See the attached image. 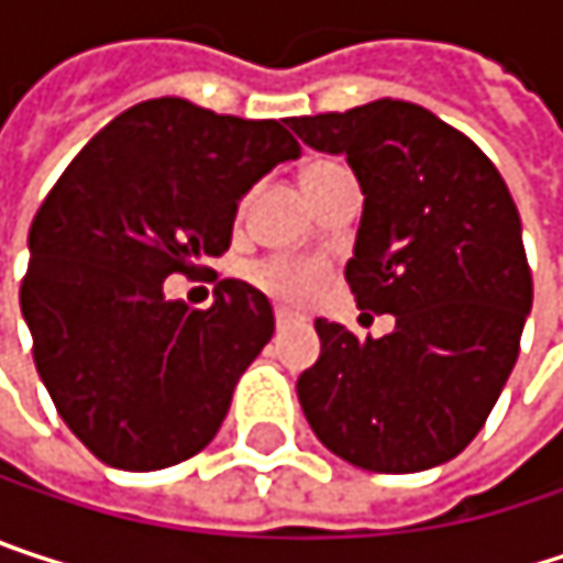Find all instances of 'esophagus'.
Returning a JSON list of instances; mask_svg holds the SVG:
<instances>
[{
	"label": "esophagus",
	"instance_id": "obj_1",
	"mask_svg": "<svg viewBox=\"0 0 563 563\" xmlns=\"http://www.w3.org/2000/svg\"><path fill=\"white\" fill-rule=\"evenodd\" d=\"M274 316H277V325H289V322H292V312H289V309H283V306H277V309H274Z\"/></svg>",
	"mask_w": 563,
	"mask_h": 563
}]
</instances>
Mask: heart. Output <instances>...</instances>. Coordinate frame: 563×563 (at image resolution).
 Returning a JSON list of instances; mask_svg holds the SVG:
<instances>
[{
  "label": "heart",
  "instance_id": "heart-1",
  "mask_svg": "<svg viewBox=\"0 0 563 563\" xmlns=\"http://www.w3.org/2000/svg\"><path fill=\"white\" fill-rule=\"evenodd\" d=\"M319 169H332V163H316V166L306 169V175ZM251 277L264 292L277 296L283 302H309L322 289V280H325V274H322V267L316 261H286V257L257 264L251 271Z\"/></svg>",
  "mask_w": 563,
  "mask_h": 563
}]
</instances>
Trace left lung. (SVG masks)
I'll return each mask as SVG.
<instances>
[{
    "label": "left lung",
    "mask_w": 563,
    "mask_h": 563,
    "mask_svg": "<svg viewBox=\"0 0 563 563\" xmlns=\"http://www.w3.org/2000/svg\"><path fill=\"white\" fill-rule=\"evenodd\" d=\"M289 126L355 172L365 205L345 280L358 309L394 316L382 339L316 319L302 413L352 466L433 470L483 430L518 358L531 312L518 208L486 153L417 103L385 97Z\"/></svg>",
    "instance_id": "left-lung-1"
}]
</instances>
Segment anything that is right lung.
Masks as SVG:
<instances>
[{
	"instance_id": "add662e5",
	"label": "right lung",
	"mask_w": 563,
	"mask_h": 563,
	"mask_svg": "<svg viewBox=\"0 0 563 563\" xmlns=\"http://www.w3.org/2000/svg\"><path fill=\"white\" fill-rule=\"evenodd\" d=\"M299 153L277 120L159 97L110 120L42 201L22 316L60 420L100 463L166 470L214 440L274 309L244 280L208 309L163 283L221 257L238 201Z\"/></svg>"
}]
</instances>
